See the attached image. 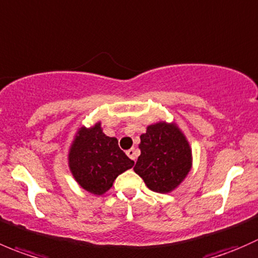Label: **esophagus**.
Masks as SVG:
<instances>
[{
	"mask_svg": "<svg viewBox=\"0 0 258 258\" xmlns=\"http://www.w3.org/2000/svg\"><path fill=\"white\" fill-rule=\"evenodd\" d=\"M126 155H128L130 159L134 160V162H135V160H137V157H138V153H137V150L134 149V148H132V149L126 150Z\"/></svg>",
	"mask_w": 258,
	"mask_h": 258,
	"instance_id": "34e87169",
	"label": "esophagus"
}]
</instances>
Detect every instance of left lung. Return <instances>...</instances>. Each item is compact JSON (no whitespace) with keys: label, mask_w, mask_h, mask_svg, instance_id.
<instances>
[{"label":"left lung","mask_w":258,"mask_h":258,"mask_svg":"<svg viewBox=\"0 0 258 258\" xmlns=\"http://www.w3.org/2000/svg\"><path fill=\"white\" fill-rule=\"evenodd\" d=\"M140 155L134 167L149 189L168 193L180 184L192 165V150L175 124H153L140 135Z\"/></svg>","instance_id":"left-lung-1"}]
</instances>
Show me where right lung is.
Returning a JSON list of instances; mask_svg holds the SVG:
<instances>
[{
    "label": "right lung",
    "mask_w": 258,
    "mask_h": 258,
    "mask_svg": "<svg viewBox=\"0 0 258 258\" xmlns=\"http://www.w3.org/2000/svg\"><path fill=\"white\" fill-rule=\"evenodd\" d=\"M69 165L76 182L88 192L103 195L114 180L134 165L119 148L116 138L106 137L100 123L80 128L69 153Z\"/></svg>",
    "instance_id": "add662e5"
}]
</instances>
